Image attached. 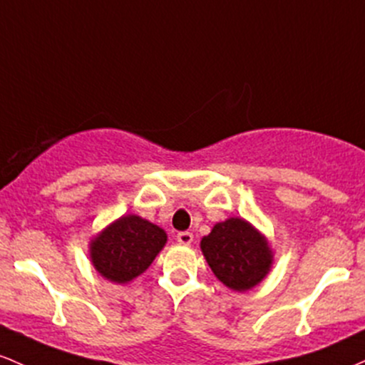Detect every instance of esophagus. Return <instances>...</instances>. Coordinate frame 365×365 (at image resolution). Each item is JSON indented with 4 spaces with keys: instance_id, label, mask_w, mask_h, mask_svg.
<instances>
[{
    "instance_id": "esophagus-1",
    "label": "esophagus",
    "mask_w": 365,
    "mask_h": 365,
    "mask_svg": "<svg viewBox=\"0 0 365 365\" xmlns=\"http://www.w3.org/2000/svg\"><path fill=\"white\" fill-rule=\"evenodd\" d=\"M178 241L181 245H191V243H193V235H191L190 231L178 232Z\"/></svg>"
}]
</instances>
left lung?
<instances>
[{
  "mask_svg": "<svg viewBox=\"0 0 365 365\" xmlns=\"http://www.w3.org/2000/svg\"><path fill=\"white\" fill-rule=\"evenodd\" d=\"M202 252L217 279L235 292H247L264 279L272 264L267 241L247 220L215 224L202 240Z\"/></svg>",
  "mask_w": 365,
  "mask_h": 365,
  "instance_id": "obj_1",
  "label": "left lung"
}]
</instances>
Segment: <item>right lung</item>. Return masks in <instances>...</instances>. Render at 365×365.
Segmentation results:
<instances>
[{"instance_id": "add662e5", "label": "right lung", "mask_w": 365, "mask_h": 365, "mask_svg": "<svg viewBox=\"0 0 365 365\" xmlns=\"http://www.w3.org/2000/svg\"><path fill=\"white\" fill-rule=\"evenodd\" d=\"M167 243V235L138 215L110 224L91 243L94 269L113 282H128L150 267Z\"/></svg>"}]
</instances>
